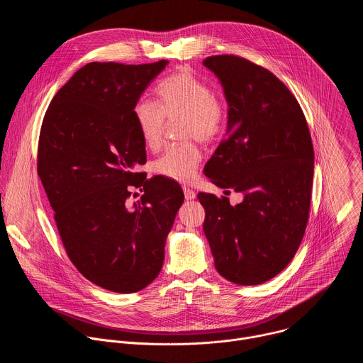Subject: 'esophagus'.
I'll use <instances>...</instances> for the list:
<instances>
[{
  "label": "esophagus",
  "mask_w": 363,
  "mask_h": 363,
  "mask_svg": "<svg viewBox=\"0 0 363 363\" xmlns=\"http://www.w3.org/2000/svg\"><path fill=\"white\" fill-rule=\"evenodd\" d=\"M184 194H185V199H186V201H191V199H195V198H196L195 191H192V189H189V188H186V186H184Z\"/></svg>",
  "instance_id": "1"
}]
</instances>
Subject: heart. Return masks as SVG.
<instances>
[{
    "mask_svg": "<svg viewBox=\"0 0 363 363\" xmlns=\"http://www.w3.org/2000/svg\"><path fill=\"white\" fill-rule=\"evenodd\" d=\"M155 93L158 105L149 99H139L133 106V121L143 145L158 149L162 145L165 118H184L182 136L196 138L208 143L220 136L225 123L223 101L213 94L210 86L186 69L164 77ZM201 161V152L194 142L168 146L153 162V172L177 181L189 182Z\"/></svg>",
    "mask_w": 363,
    "mask_h": 363,
    "instance_id": "heart-1",
    "label": "heart"
}]
</instances>
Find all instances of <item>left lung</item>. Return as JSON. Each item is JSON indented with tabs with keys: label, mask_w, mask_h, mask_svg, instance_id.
<instances>
[{
	"label": "left lung",
	"mask_w": 363,
	"mask_h": 363,
	"mask_svg": "<svg viewBox=\"0 0 363 363\" xmlns=\"http://www.w3.org/2000/svg\"><path fill=\"white\" fill-rule=\"evenodd\" d=\"M203 66L221 82L228 103L227 138L203 174L216 185L242 192H199L203 233L217 272L240 286L262 284L291 260L306 231L315 152L296 97L267 69L242 57H206Z\"/></svg>",
	"instance_id": "left-lung-1"
}]
</instances>
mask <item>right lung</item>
Here are the masks:
<instances>
[{"label":"right lung","mask_w":363,"mask_h":363,"mask_svg":"<svg viewBox=\"0 0 363 363\" xmlns=\"http://www.w3.org/2000/svg\"><path fill=\"white\" fill-rule=\"evenodd\" d=\"M168 65L89 63L44 115L37 172L76 269L91 283L135 293L160 274L165 241L184 202L167 178L146 179L133 106ZM144 195L130 206L133 189Z\"/></svg>","instance_id":"obj_1"}]
</instances>
